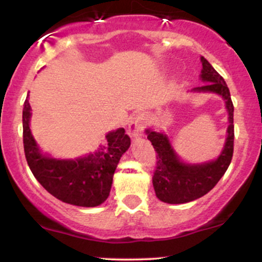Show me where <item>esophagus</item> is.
<instances>
[{"label":"esophagus","instance_id":"esophagus-1","mask_svg":"<svg viewBox=\"0 0 262 262\" xmlns=\"http://www.w3.org/2000/svg\"><path fill=\"white\" fill-rule=\"evenodd\" d=\"M148 123H149L148 114L144 113V112L137 113L133 118H132L130 124H129V128H128L129 135L133 138L140 137V135L143 134L144 128L146 127V124H148Z\"/></svg>","mask_w":262,"mask_h":262}]
</instances>
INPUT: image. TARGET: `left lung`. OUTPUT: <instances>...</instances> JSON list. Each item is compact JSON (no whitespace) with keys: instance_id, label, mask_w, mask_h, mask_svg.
<instances>
[{"instance_id":"obj_1","label":"left lung","mask_w":262,"mask_h":262,"mask_svg":"<svg viewBox=\"0 0 262 262\" xmlns=\"http://www.w3.org/2000/svg\"><path fill=\"white\" fill-rule=\"evenodd\" d=\"M201 80L207 83L201 87H194L192 91L213 92L223 97L229 116L227 140L221 155L215 160L203 164H186L180 160L166 134L146 129L148 139L151 141V145L156 151V169L152 176V186L156 197L165 203H187L208 193L224 175L233 158L234 106L229 89L223 77L203 56H201Z\"/></svg>"}]
</instances>
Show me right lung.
Wrapping results in <instances>:
<instances>
[{"label":"right lung","instance_id":"1","mask_svg":"<svg viewBox=\"0 0 262 262\" xmlns=\"http://www.w3.org/2000/svg\"><path fill=\"white\" fill-rule=\"evenodd\" d=\"M28 97L23 107V145L28 166L38 182L62 202L79 207L100 206L110 196L114 171L130 146L124 128L110 132L106 144L75 160H59L43 154L33 138Z\"/></svg>","mask_w":262,"mask_h":262}]
</instances>
